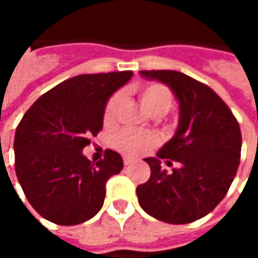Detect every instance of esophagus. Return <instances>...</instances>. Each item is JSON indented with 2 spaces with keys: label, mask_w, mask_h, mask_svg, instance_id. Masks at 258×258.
I'll list each match as a JSON object with an SVG mask.
<instances>
[{
  "label": "esophagus",
  "mask_w": 258,
  "mask_h": 258,
  "mask_svg": "<svg viewBox=\"0 0 258 258\" xmlns=\"http://www.w3.org/2000/svg\"><path fill=\"white\" fill-rule=\"evenodd\" d=\"M132 161H134V159H132V158H129V156H124V158H123V164L124 165L132 164Z\"/></svg>",
  "instance_id": "obj_1"
}]
</instances>
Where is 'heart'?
I'll use <instances>...</instances> for the list:
<instances>
[{
  "instance_id": "b5f03b06",
  "label": "heart",
  "mask_w": 258,
  "mask_h": 258,
  "mask_svg": "<svg viewBox=\"0 0 258 258\" xmlns=\"http://www.w3.org/2000/svg\"><path fill=\"white\" fill-rule=\"evenodd\" d=\"M139 97L144 107L154 116H164L173 104V96L171 89L162 83H149L141 87ZM122 102V93H113L104 104L103 120L104 123H113L119 112V106ZM158 144V139L154 134L148 132H136L131 129H123L114 136L113 145L116 149L127 155H138L145 152Z\"/></svg>"
}]
</instances>
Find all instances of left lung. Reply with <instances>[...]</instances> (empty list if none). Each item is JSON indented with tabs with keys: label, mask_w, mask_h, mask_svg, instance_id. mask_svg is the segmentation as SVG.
Masks as SVG:
<instances>
[{
	"label": "left lung",
	"mask_w": 258,
	"mask_h": 258,
	"mask_svg": "<svg viewBox=\"0 0 258 258\" xmlns=\"http://www.w3.org/2000/svg\"><path fill=\"white\" fill-rule=\"evenodd\" d=\"M179 100V126L156 158L151 176L138 185L139 205L169 224H186L211 213L227 195L241 156V131L230 107L210 86L175 70H142ZM177 166L171 171L160 162Z\"/></svg>",
	"instance_id": "8db88e82"
}]
</instances>
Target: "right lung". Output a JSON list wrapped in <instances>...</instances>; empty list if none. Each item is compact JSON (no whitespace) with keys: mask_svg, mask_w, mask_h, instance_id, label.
Wrapping results in <instances>:
<instances>
[{"mask_svg":"<svg viewBox=\"0 0 258 258\" xmlns=\"http://www.w3.org/2000/svg\"><path fill=\"white\" fill-rule=\"evenodd\" d=\"M131 70L80 75L35 100L17 126L15 173L31 207L58 225H76L100 211L106 181L122 171L112 149L92 162L83 156L90 138L103 127L107 99L131 77Z\"/></svg>","mask_w":258,"mask_h":258,"instance_id":"add662e5","label":"right lung"}]
</instances>
